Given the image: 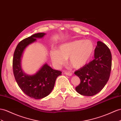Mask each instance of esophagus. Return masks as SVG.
<instances>
[{
    "label": "esophagus",
    "mask_w": 121,
    "mask_h": 121,
    "mask_svg": "<svg viewBox=\"0 0 121 121\" xmlns=\"http://www.w3.org/2000/svg\"><path fill=\"white\" fill-rule=\"evenodd\" d=\"M64 73L65 74V75H66L67 76H72V75H73V73H72L67 72V71H65V73Z\"/></svg>",
    "instance_id": "esophagus-1"
}]
</instances>
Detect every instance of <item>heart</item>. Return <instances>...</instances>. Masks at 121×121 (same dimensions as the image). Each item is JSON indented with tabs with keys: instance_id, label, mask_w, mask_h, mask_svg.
Segmentation results:
<instances>
[{
	"instance_id": "1",
	"label": "heart",
	"mask_w": 121,
	"mask_h": 121,
	"mask_svg": "<svg viewBox=\"0 0 121 121\" xmlns=\"http://www.w3.org/2000/svg\"><path fill=\"white\" fill-rule=\"evenodd\" d=\"M94 51V44L91 40H77L62 44L58 51H52L50 55L56 66L63 65L69 58L71 65L78 69L84 66L88 62Z\"/></svg>"
}]
</instances>
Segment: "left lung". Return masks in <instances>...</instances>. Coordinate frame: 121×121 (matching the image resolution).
Returning <instances> with one entry per match:
<instances>
[{
	"instance_id": "8db88e82",
	"label": "left lung",
	"mask_w": 121,
	"mask_h": 121,
	"mask_svg": "<svg viewBox=\"0 0 121 121\" xmlns=\"http://www.w3.org/2000/svg\"><path fill=\"white\" fill-rule=\"evenodd\" d=\"M95 58L75 72L81 81L76 90L81 95L92 96L98 94L109 79L112 56L109 48L101 41L97 42Z\"/></svg>"
}]
</instances>
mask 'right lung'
I'll use <instances>...</instances> for the list:
<instances>
[{"label":"right lung","instance_id":"1","mask_svg":"<svg viewBox=\"0 0 121 121\" xmlns=\"http://www.w3.org/2000/svg\"><path fill=\"white\" fill-rule=\"evenodd\" d=\"M45 33L35 34L22 40L15 49L13 59V69L15 79L24 94L35 99H40L48 96L53 89L56 80L61 75L60 70H55L45 64L35 75H28L24 73L21 67V58L25 48L30 43L40 38Z\"/></svg>","mask_w":121,"mask_h":121}]
</instances>
